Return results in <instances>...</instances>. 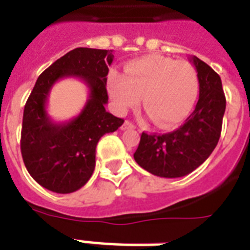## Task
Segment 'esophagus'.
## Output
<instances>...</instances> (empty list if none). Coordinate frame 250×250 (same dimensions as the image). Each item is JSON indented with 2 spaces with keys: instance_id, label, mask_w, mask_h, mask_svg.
<instances>
[{
  "instance_id": "1",
  "label": "esophagus",
  "mask_w": 250,
  "mask_h": 250,
  "mask_svg": "<svg viewBox=\"0 0 250 250\" xmlns=\"http://www.w3.org/2000/svg\"><path fill=\"white\" fill-rule=\"evenodd\" d=\"M130 128H135L134 123H131L130 120H125L123 125H122V130H130Z\"/></svg>"
}]
</instances>
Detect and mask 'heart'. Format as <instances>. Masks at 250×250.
<instances>
[{
	"label": "heart",
	"mask_w": 250,
	"mask_h": 250,
	"mask_svg": "<svg viewBox=\"0 0 250 250\" xmlns=\"http://www.w3.org/2000/svg\"><path fill=\"white\" fill-rule=\"evenodd\" d=\"M108 88L120 112L139 104L143 106L160 128H169L186 119L195 104L199 78L195 67L186 61L164 55H147L131 61L125 75L112 71Z\"/></svg>",
	"instance_id": "heart-1"
}]
</instances>
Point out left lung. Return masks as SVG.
<instances>
[{"label": "left lung", "mask_w": 250, "mask_h": 250, "mask_svg": "<svg viewBox=\"0 0 250 250\" xmlns=\"http://www.w3.org/2000/svg\"><path fill=\"white\" fill-rule=\"evenodd\" d=\"M199 78V101L186 123L168 134L140 136L135 162L160 177L186 176L209 158L219 143L225 95L219 74L197 57H192Z\"/></svg>", "instance_id": "left-lung-1"}]
</instances>
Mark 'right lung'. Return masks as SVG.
<instances>
[{
	"instance_id": "right-lung-1",
	"label": "right lung",
	"mask_w": 250,
	"mask_h": 250,
	"mask_svg": "<svg viewBox=\"0 0 250 250\" xmlns=\"http://www.w3.org/2000/svg\"><path fill=\"white\" fill-rule=\"evenodd\" d=\"M112 50L78 47L57 59L37 79L27 98L21 131L25 167L40 186L57 193L82 188L95 168V148L102 136L125 120L107 112V74ZM75 76L88 84L90 97L80 115L54 124L45 111L49 88L62 78Z\"/></svg>"
}]
</instances>
